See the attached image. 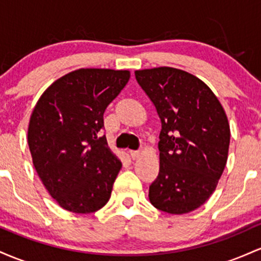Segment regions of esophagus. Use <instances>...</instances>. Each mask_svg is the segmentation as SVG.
I'll list each match as a JSON object with an SVG mask.
<instances>
[{"instance_id": "obj_1", "label": "esophagus", "mask_w": 261, "mask_h": 261, "mask_svg": "<svg viewBox=\"0 0 261 261\" xmlns=\"http://www.w3.org/2000/svg\"><path fill=\"white\" fill-rule=\"evenodd\" d=\"M129 155H130V158L133 160H137L138 159V158L140 156V151H136V150H129Z\"/></svg>"}]
</instances>
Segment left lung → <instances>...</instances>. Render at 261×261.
<instances>
[{
	"mask_svg": "<svg viewBox=\"0 0 261 261\" xmlns=\"http://www.w3.org/2000/svg\"><path fill=\"white\" fill-rule=\"evenodd\" d=\"M134 74L162 123L160 168L149 200L171 215L191 212L213 194L227 163L230 129L223 107L206 84L182 70Z\"/></svg>",
	"mask_w": 261,
	"mask_h": 261,
	"instance_id": "1",
	"label": "left lung"
}]
</instances>
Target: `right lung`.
Listing matches in <instances>:
<instances>
[{"mask_svg": "<svg viewBox=\"0 0 261 261\" xmlns=\"http://www.w3.org/2000/svg\"><path fill=\"white\" fill-rule=\"evenodd\" d=\"M127 70L79 69L37 102L28 145L40 180L64 210L92 213L107 203L122 164L99 137L103 113L124 89Z\"/></svg>", "mask_w": 261, "mask_h": 261, "instance_id": "right-lung-1", "label": "right lung"}]
</instances>
